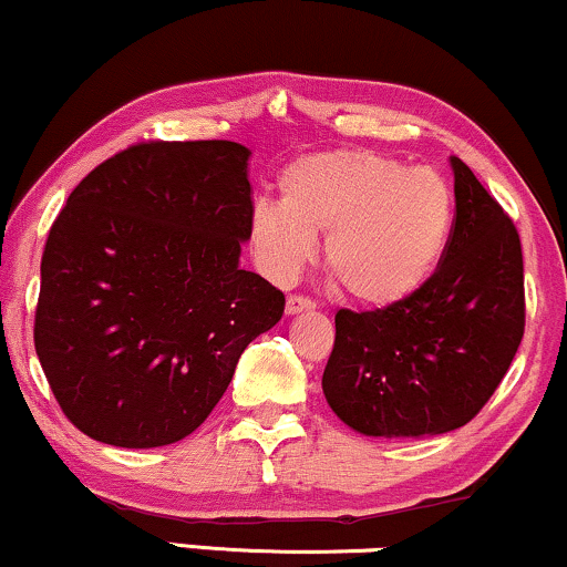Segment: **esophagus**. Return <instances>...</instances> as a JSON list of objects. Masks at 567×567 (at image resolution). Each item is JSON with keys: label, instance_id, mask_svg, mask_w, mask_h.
Here are the masks:
<instances>
[{"label": "esophagus", "instance_id": "1", "mask_svg": "<svg viewBox=\"0 0 567 567\" xmlns=\"http://www.w3.org/2000/svg\"><path fill=\"white\" fill-rule=\"evenodd\" d=\"M313 308V300L311 298H306V296H290L288 298V303H285V311L290 313H303V311H311Z\"/></svg>", "mask_w": 567, "mask_h": 567}]
</instances>
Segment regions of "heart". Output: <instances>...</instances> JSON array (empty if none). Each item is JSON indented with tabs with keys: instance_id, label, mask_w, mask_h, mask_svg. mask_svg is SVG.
<instances>
[{
	"instance_id": "1",
	"label": "heart",
	"mask_w": 567,
	"mask_h": 567,
	"mask_svg": "<svg viewBox=\"0 0 567 567\" xmlns=\"http://www.w3.org/2000/svg\"><path fill=\"white\" fill-rule=\"evenodd\" d=\"M455 198L434 169H408L392 156L346 148L303 156L279 177V206L250 214V248L277 282H290L324 238V267L348 298L395 306L434 275Z\"/></svg>"
}]
</instances>
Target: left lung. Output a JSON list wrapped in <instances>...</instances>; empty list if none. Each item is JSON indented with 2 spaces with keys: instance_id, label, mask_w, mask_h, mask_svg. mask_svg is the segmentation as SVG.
Wrapping results in <instances>:
<instances>
[{
  "instance_id": "obj_1",
  "label": "left lung",
  "mask_w": 567,
  "mask_h": 567,
  "mask_svg": "<svg viewBox=\"0 0 567 567\" xmlns=\"http://www.w3.org/2000/svg\"><path fill=\"white\" fill-rule=\"evenodd\" d=\"M455 219L421 290L374 311L340 308L321 386L369 436L444 434L489 403L526 327L523 250L513 219L453 156Z\"/></svg>"
}]
</instances>
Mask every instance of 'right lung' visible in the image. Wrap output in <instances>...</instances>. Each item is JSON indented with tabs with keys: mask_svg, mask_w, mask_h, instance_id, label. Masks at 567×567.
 I'll list each match as a JSON object with an SVG mask.
<instances>
[{
	"mask_svg": "<svg viewBox=\"0 0 567 567\" xmlns=\"http://www.w3.org/2000/svg\"><path fill=\"white\" fill-rule=\"evenodd\" d=\"M246 146L146 141L91 169L49 230L33 342L70 424L162 447L204 424L285 296L238 267Z\"/></svg>",
	"mask_w": 567,
	"mask_h": 567,
	"instance_id": "obj_1",
	"label": "right lung"
}]
</instances>
